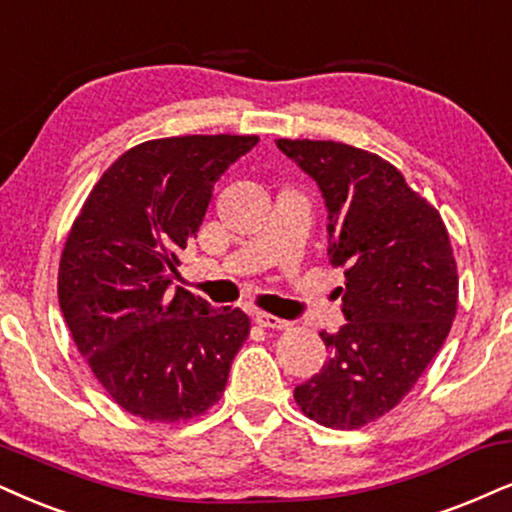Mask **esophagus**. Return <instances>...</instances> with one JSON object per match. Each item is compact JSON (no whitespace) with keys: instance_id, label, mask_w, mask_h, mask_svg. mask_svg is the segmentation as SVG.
I'll use <instances>...</instances> for the list:
<instances>
[{"instance_id":"34e87169","label":"esophagus","mask_w":512,"mask_h":512,"mask_svg":"<svg viewBox=\"0 0 512 512\" xmlns=\"http://www.w3.org/2000/svg\"><path fill=\"white\" fill-rule=\"evenodd\" d=\"M252 319H255L257 326H262V328H274V331H288V328H290L288 321L278 319V316L264 314V312H257L255 316H252Z\"/></svg>"}]
</instances>
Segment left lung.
<instances>
[{"label": "left lung", "mask_w": 512, "mask_h": 512, "mask_svg": "<svg viewBox=\"0 0 512 512\" xmlns=\"http://www.w3.org/2000/svg\"><path fill=\"white\" fill-rule=\"evenodd\" d=\"M276 146L319 186L328 255L345 269L347 323L321 331L328 359L295 401L326 428H361L394 409L444 345L458 304L454 250L439 212L380 155L340 141Z\"/></svg>", "instance_id": "1"}]
</instances>
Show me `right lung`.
Masks as SVG:
<instances>
[{"label": "right lung", "mask_w": 512, "mask_h": 512, "mask_svg": "<svg viewBox=\"0 0 512 512\" xmlns=\"http://www.w3.org/2000/svg\"><path fill=\"white\" fill-rule=\"evenodd\" d=\"M257 137L191 134L129 148L103 172L70 229L58 304L96 380L151 423L205 413L248 340L241 309L170 290L215 181Z\"/></svg>", "instance_id": "1"}]
</instances>
